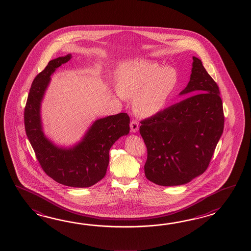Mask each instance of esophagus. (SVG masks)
I'll return each mask as SVG.
<instances>
[{"mask_svg": "<svg viewBox=\"0 0 251 251\" xmlns=\"http://www.w3.org/2000/svg\"><path fill=\"white\" fill-rule=\"evenodd\" d=\"M130 127H131V131H132L133 133H136L139 129L138 122L135 121V120H133V121L131 122V124H130Z\"/></svg>", "mask_w": 251, "mask_h": 251, "instance_id": "1", "label": "esophagus"}]
</instances>
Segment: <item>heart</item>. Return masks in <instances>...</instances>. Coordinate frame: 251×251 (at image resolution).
Wrapping results in <instances>:
<instances>
[{"instance_id":"b5f03b06","label":"heart","mask_w":251,"mask_h":251,"mask_svg":"<svg viewBox=\"0 0 251 251\" xmlns=\"http://www.w3.org/2000/svg\"><path fill=\"white\" fill-rule=\"evenodd\" d=\"M176 70L151 60L121 64L117 75V94L133 99L134 111L151 118L165 108L177 84Z\"/></svg>"}]
</instances>
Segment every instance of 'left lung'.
Segmentation results:
<instances>
[{
  "label": "left lung",
  "mask_w": 251,
  "mask_h": 251,
  "mask_svg": "<svg viewBox=\"0 0 251 251\" xmlns=\"http://www.w3.org/2000/svg\"><path fill=\"white\" fill-rule=\"evenodd\" d=\"M187 93L196 94L141 122L147 147L144 173L159 186L184 185L202 175L224 132L218 86L196 56L190 80L179 95Z\"/></svg>",
  "instance_id": "obj_1"
}]
</instances>
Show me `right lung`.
Returning <instances> with one entry per match:
<instances>
[{
  "label": "right lung",
  "mask_w": 251,
  "mask_h": 251,
  "mask_svg": "<svg viewBox=\"0 0 251 251\" xmlns=\"http://www.w3.org/2000/svg\"><path fill=\"white\" fill-rule=\"evenodd\" d=\"M72 54L51 60L34 79L24 112L25 130L44 171L54 181L73 187H89L101 180L109 163V150L127 135L130 118L126 113L95 120L77 144L58 146L43 131L41 103L55 70Z\"/></svg>",
  "instance_id": "add662e5"
}]
</instances>
